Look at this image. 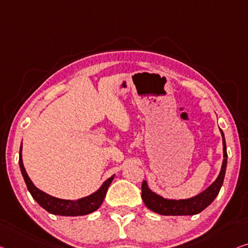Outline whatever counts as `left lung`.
<instances>
[{"label":"left lung","instance_id":"left-lung-1","mask_svg":"<svg viewBox=\"0 0 248 248\" xmlns=\"http://www.w3.org/2000/svg\"><path fill=\"white\" fill-rule=\"evenodd\" d=\"M220 134L223 138V153L224 159L223 165H221L220 172L217 177L215 182H214L208 188H206L204 191L201 194L191 198L187 199H167L161 197L154 191H151L148 187L147 182L143 180L141 185V198L145 205L153 212L160 214L165 216H185V215H196L202 212L206 207H208L216 196L218 195L221 186H223L225 171H226L227 166V151H226V141H225V136L221 129Z\"/></svg>","mask_w":248,"mask_h":248}]
</instances>
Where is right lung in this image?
<instances>
[{
  "label": "right lung",
  "mask_w": 248,
  "mask_h": 248,
  "mask_svg": "<svg viewBox=\"0 0 248 248\" xmlns=\"http://www.w3.org/2000/svg\"><path fill=\"white\" fill-rule=\"evenodd\" d=\"M22 145L20 147V157H18V165H20V169L23 176L24 182L27 184V187L32 195L33 199L38 204L53 215H60V216H83L88 215L94 210H97L99 207L101 206L103 199L106 197L107 190L110 184L112 183L114 178V175L110 177L102 184V186L99 188L97 191L93 194L87 196V197L77 199V201H68V199H60L55 198L53 196L44 193V191L40 190L38 187L34 186L32 180L30 179L27 171H25L23 160H22Z\"/></svg>",
  "instance_id": "obj_1"
}]
</instances>
